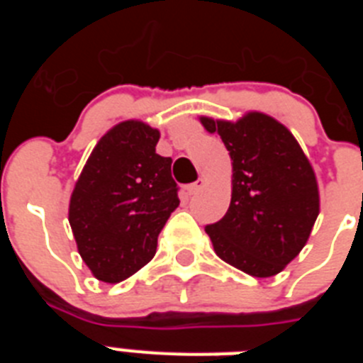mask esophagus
<instances>
[{
  "label": "esophagus",
  "instance_id": "1",
  "mask_svg": "<svg viewBox=\"0 0 363 363\" xmlns=\"http://www.w3.org/2000/svg\"><path fill=\"white\" fill-rule=\"evenodd\" d=\"M203 187H205V179H198V182H194V184L189 185V187H187V194H189V196H192V194H196V192H200Z\"/></svg>",
  "mask_w": 363,
  "mask_h": 363
}]
</instances>
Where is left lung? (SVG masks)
I'll use <instances>...</instances> for the list:
<instances>
[{
	"mask_svg": "<svg viewBox=\"0 0 363 363\" xmlns=\"http://www.w3.org/2000/svg\"><path fill=\"white\" fill-rule=\"evenodd\" d=\"M225 143L233 165L227 214L205 227L214 252L255 278L284 271L306 247L320 214V191L307 154L284 123L249 111L236 121L200 116Z\"/></svg>",
	"mask_w": 363,
	"mask_h": 363,
	"instance_id": "left-lung-1",
	"label": "left lung"
}]
</instances>
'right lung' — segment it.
Here are the masks:
<instances>
[{
    "label": "right lung",
    "mask_w": 363,
    "mask_h": 363,
    "mask_svg": "<svg viewBox=\"0 0 363 363\" xmlns=\"http://www.w3.org/2000/svg\"><path fill=\"white\" fill-rule=\"evenodd\" d=\"M158 140L145 121H120L99 138L74 184L70 229L99 281L120 284L149 264L179 205L172 160L156 154Z\"/></svg>",
    "instance_id": "1"
}]
</instances>
